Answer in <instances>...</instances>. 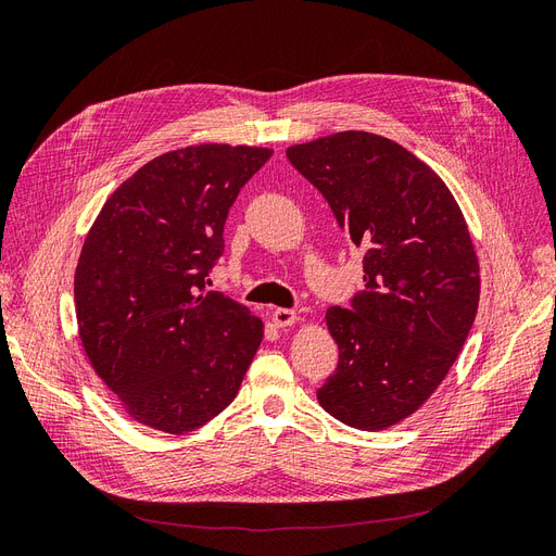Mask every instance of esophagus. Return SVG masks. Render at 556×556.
I'll list each match as a JSON object with an SVG mask.
<instances>
[{
    "label": "esophagus",
    "mask_w": 556,
    "mask_h": 556,
    "mask_svg": "<svg viewBox=\"0 0 556 556\" xmlns=\"http://www.w3.org/2000/svg\"><path fill=\"white\" fill-rule=\"evenodd\" d=\"M271 319L276 327H292L296 323V313L292 308H276L271 313Z\"/></svg>",
    "instance_id": "esophagus-1"
}]
</instances>
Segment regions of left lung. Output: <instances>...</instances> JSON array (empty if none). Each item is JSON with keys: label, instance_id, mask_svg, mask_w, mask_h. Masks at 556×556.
Returning a JSON list of instances; mask_svg holds the SVG:
<instances>
[{"label": "left lung", "instance_id": "obj_1", "mask_svg": "<svg viewBox=\"0 0 556 556\" xmlns=\"http://www.w3.org/2000/svg\"><path fill=\"white\" fill-rule=\"evenodd\" d=\"M288 160L364 252V290L327 311L339 366L317 401L348 427L387 429L435 392L473 327L480 266L462 208L422 160L371 131L292 146Z\"/></svg>", "mask_w": 556, "mask_h": 556}]
</instances>
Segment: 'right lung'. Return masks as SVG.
I'll return each instance as SVG.
<instances>
[{
	"label": "right lung",
	"mask_w": 556,
	"mask_h": 556,
	"mask_svg": "<svg viewBox=\"0 0 556 556\" xmlns=\"http://www.w3.org/2000/svg\"><path fill=\"white\" fill-rule=\"evenodd\" d=\"M268 148L201 143L143 164L99 211L74 301L86 355L137 422L188 433L237 396L262 319L206 292L225 220Z\"/></svg>",
	"instance_id": "obj_1"
}]
</instances>
